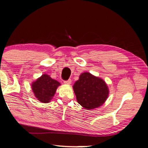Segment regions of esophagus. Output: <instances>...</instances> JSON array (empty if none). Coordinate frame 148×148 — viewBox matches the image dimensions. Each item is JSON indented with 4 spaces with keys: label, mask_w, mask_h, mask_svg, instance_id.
Wrapping results in <instances>:
<instances>
[{
    "label": "esophagus",
    "mask_w": 148,
    "mask_h": 148,
    "mask_svg": "<svg viewBox=\"0 0 148 148\" xmlns=\"http://www.w3.org/2000/svg\"><path fill=\"white\" fill-rule=\"evenodd\" d=\"M71 82H72V80L70 79H68V80H66V81H64V84H66V85H70V84H71Z\"/></svg>",
    "instance_id": "esophagus-1"
}]
</instances>
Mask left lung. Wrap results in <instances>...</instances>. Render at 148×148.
Listing matches in <instances>:
<instances>
[{"label": "left lung", "mask_w": 148, "mask_h": 148, "mask_svg": "<svg viewBox=\"0 0 148 148\" xmlns=\"http://www.w3.org/2000/svg\"><path fill=\"white\" fill-rule=\"evenodd\" d=\"M73 90L77 101L88 110L101 106L109 93L103 79L86 72L80 74L78 80L74 84Z\"/></svg>", "instance_id": "left-lung-1"}]
</instances>
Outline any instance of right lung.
<instances>
[{
  "mask_svg": "<svg viewBox=\"0 0 148 148\" xmlns=\"http://www.w3.org/2000/svg\"><path fill=\"white\" fill-rule=\"evenodd\" d=\"M60 84L51 78L48 74H43L32 82V89L35 96L41 103H49L55 95L57 88Z\"/></svg>",
  "mask_w": 148,
  "mask_h": 148,
  "instance_id": "1",
  "label": "right lung"
}]
</instances>
